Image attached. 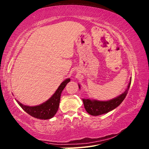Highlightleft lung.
Wrapping results in <instances>:
<instances>
[{"label":"left lung","mask_w":149,"mask_h":149,"mask_svg":"<svg viewBox=\"0 0 149 149\" xmlns=\"http://www.w3.org/2000/svg\"><path fill=\"white\" fill-rule=\"evenodd\" d=\"M131 80H130L127 88L121 95L117 96V97L112 99L109 101H99L96 100L90 99H82L84 103V108L88 113L91 116H100L103 113H106L111 110L116 109L118 107L120 103L123 102L127 94V92L130 87ZM79 89L81 88L80 85L79 84Z\"/></svg>","instance_id":"obj_1"}]
</instances>
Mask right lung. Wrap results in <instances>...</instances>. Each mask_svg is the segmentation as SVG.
Returning a JSON list of instances; mask_svg holds the SVG:
<instances>
[{
    "instance_id": "obj_1",
    "label": "right lung",
    "mask_w": 149,
    "mask_h": 149,
    "mask_svg": "<svg viewBox=\"0 0 149 149\" xmlns=\"http://www.w3.org/2000/svg\"><path fill=\"white\" fill-rule=\"evenodd\" d=\"M70 81V79H67L66 80L62 82L54 95L46 102L39 105L30 107L22 104L18 100H16V102L22 109L31 116L39 119H49L53 117L56 113L59 108V104H60L61 92L65 88L67 83Z\"/></svg>"
}]
</instances>
